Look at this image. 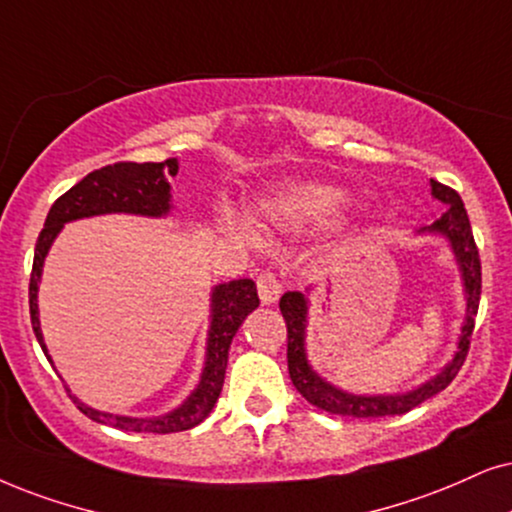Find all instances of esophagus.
Returning a JSON list of instances; mask_svg holds the SVG:
<instances>
[{
  "label": "esophagus",
  "instance_id": "1",
  "mask_svg": "<svg viewBox=\"0 0 512 512\" xmlns=\"http://www.w3.org/2000/svg\"><path fill=\"white\" fill-rule=\"evenodd\" d=\"M257 290H260L262 304H274L283 293V283L278 281L276 274L264 271V274L257 276Z\"/></svg>",
  "mask_w": 512,
  "mask_h": 512
}]
</instances>
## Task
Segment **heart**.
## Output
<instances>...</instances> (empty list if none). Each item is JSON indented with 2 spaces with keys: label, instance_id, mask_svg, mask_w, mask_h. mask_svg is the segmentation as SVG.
I'll return each instance as SVG.
<instances>
[{
  "label": "heart",
  "instance_id": "obj_1",
  "mask_svg": "<svg viewBox=\"0 0 512 512\" xmlns=\"http://www.w3.org/2000/svg\"><path fill=\"white\" fill-rule=\"evenodd\" d=\"M345 203V193L333 186L295 184L278 193L267 205V210L293 224H321L338 215Z\"/></svg>",
  "mask_w": 512,
  "mask_h": 512
}]
</instances>
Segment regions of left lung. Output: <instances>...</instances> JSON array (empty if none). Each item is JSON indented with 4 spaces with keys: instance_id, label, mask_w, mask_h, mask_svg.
I'll return each instance as SVG.
<instances>
[{
    "instance_id": "left-lung-1",
    "label": "left lung",
    "mask_w": 512,
    "mask_h": 512,
    "mask_svg": "<svg viewBox=\"0 0 512 512\" xmlns=\"http://www.w3.org/2000/svg\"><path fill=\"white\" fill-rule=\"evenodd\" d=\"M432 196L439 203L446 205L442 217L435 219L430 226H420L418 234H442L449 238L451 248H454L456 262L461 267L465 300H468V314H465L461 338H458V352L454 359L444 366L442 373L423 383L416 390L406 394H375V397H366V394H349L342 392L326 380L319 378L307 361V352H304V328H307V297L302 293H286L278 302L281 307L283 319H286L288 328V373L293 380L295 390L302 394L309 404L316 409L335 413V416H349V418H380V416H401L416 409L418 404L435 397L449 387L451 380L461 371L465 357H468L470 338L475 331V314L480 307V293H482V264L480 252H477L475 238H472L470 219L465 212V205L461 196L449 186L439 184V181L430 179Z\"/></svg>"
}]
</instances>
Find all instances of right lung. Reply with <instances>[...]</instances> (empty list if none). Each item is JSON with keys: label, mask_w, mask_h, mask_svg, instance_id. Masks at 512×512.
I'll use <instances>...</instances> for the list:
<instances>
[{"label": "right lung", "mask_w": 512, "mask_h": 512, "mask_svg": "<svg viewBox=\"0 0 512 512\" xmlns=\"http://www.w3.org/2000/svg\"><path fill=\"white\" fill-rule=\"evenodd\" d=\"M179 170L177 158H167L163 163H115L101 170L89 172L82 181H77L73 189H68L61 198L51 205L47 222L35 245V260H32L30 274V321L32 331L37 335L42 352L51 361L47 345H44L40 312H37V286H40L44 257L54 243L63 224L73 219L108 215V212H132V215L144 217H163L170 212V177ZM260 307L257 286L250 278H238V281L222 283L212 290V321L208 331V352H205V368L200 375V383L191 397L177 409L165 413L160 418H127L115 416V413L96 411L92 406H84L80 399L70 394L77 409L84 416L96 420V423L111 425V428L127 432H155V435H167V432H181L196 428L203 423L217 404L219 392L224 385L226 361H229L231 340L241 323L252 309Z\"/></svg>", "instance_id": "add662e5"}]
</instances>
